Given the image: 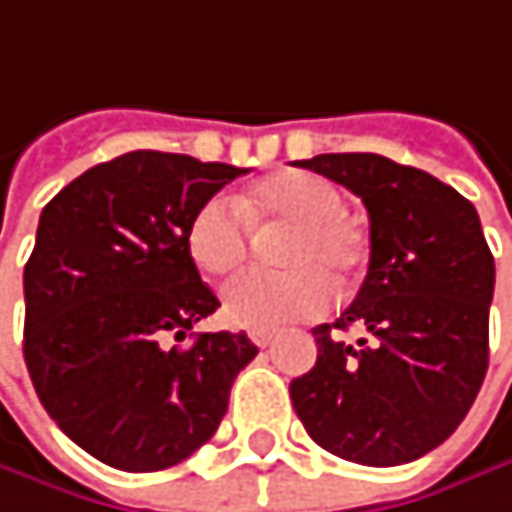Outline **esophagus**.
Instances as JSON below:
<instances>
[{
	"label": "esophagus",
	"instance_id": "esophagus-1",
	"mask_svg": "<svg viewBox=\"0 0 512 512\" xmlns=\"http://www.w3.org/2000/svg\"><path fill=\"white\" fill-rule=\"evenodd\" d=\"M249 340L255 343L257 349H266V346L275 340V331H263V328H257V331H249Z\"/></svg>",
	"mask_w": 512,
	"mask_h": 512
}]
</instances>
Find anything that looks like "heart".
Instances as JSON below:
<instances>
[{
  "instance_id": "1",
  "label": "heart",
  "mask_w": 512,
  "mask_h": 512,
  "mask_svg": "<svg viewBox=\"0 0 512 512\" xmlns=\"http://www.w3.org/2000/svg\"><path fill=\"white\" fill-rule=\"evenodd\" d=\"M249 228L284 231L275 246V263L284 272L243 275L222 293L225 319L252 331L319 316L331 304V284L346 293L369 255L366 234L346 216L340 187L302 169L260 178L234 205L205 202L187 225V252L208 278H225L249 257Z\"/></svg>"
}]
</instances>
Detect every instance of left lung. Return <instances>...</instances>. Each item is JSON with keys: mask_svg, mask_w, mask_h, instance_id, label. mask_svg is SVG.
Masks as SVG:
<instances>
[{"mask_svg": "<svg viewBox=\"0 0 512 512\" xmlns=\"http://www.w3.org/2000/svg\"><path fill=\"white\" fill-rule=\"evenodd\" d=\"M363 199L369 272L334 325H316V366L290 384L310 440L360 466L410 463L466 419L489 363L495 260L478 210L440 178L384 155L299 161ZM357 324L354 347L333 337Z\"/></svg>", "mask_w": 512, "mask_h": 512, "instance_id": "obj_1", "label": "left lung"}]
</instances>
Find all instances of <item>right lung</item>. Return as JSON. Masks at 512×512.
Wrapping results in <instances>:
<instances>
[{"label":"right lung","instance_id":"right-lung-1","mask_svg":"<svg viewBox=\"0 0 512 512\" xmlns=\"http://www.w3.org/2000/svg\"><path fill=\"white\" fill-rule=\"evenodd\" d=\"M243 172L128 152L78 175L40 213L23 272L25 366L58 428L114 469L187 460L255 360L243 331L172 346L219 307L187 252V225Z\"/></svg>","mask_w":512,"mask_h":512}]
</instances>
